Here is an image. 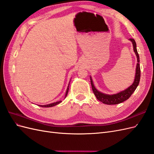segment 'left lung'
I'll use <instances>...</instances> for the list:
<instances>
[{
	"label": "left lung",
	"mask_w": 154,
	"mask_h": 154,
	"mask_svg": "<svg viewBox=\"0 0 154 154\" xmlns=\"http://www.w3.org/2000/svg\"><path fill=\"white\" fill-rule=\"evenodd\" d=\"M129 40L132 42L134 51L136 55L137 60V63L136 70V76H135L134 83L131 85H130L128 88H127V89L120 92L118 93V94H112V95L106 94H104V93H102L98 91L96 89L94 85V83H93L91 77H90L92 91L94 92V95L96 96V98L100 101L102 102L103 103L107 104V105H116V104H119L120 103H122V102L128 100L129 97L131 96V95L133 94V92L135 91V90L136 89L137 87L139 85V81H140V76H141L140 65H139V54L137 53V48H136V41H135L134 39L133 38H130Z\"/></svg>",
	"instance_id": "1"
}]
</instances>
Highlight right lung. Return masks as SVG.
<instances>
[{
    "mask_svg": "<svg viewBox=\"0 0 154 154\" xmlns=\"http://www.w3.org/2000/svg\"><path fill=\"white\" fill-rule=\"evenodd\" d=\"M69 84L67 87V91H66V97L67 96V93H68V91H69ZM62 101H57L55 102V103H51V104H48V105H39L42 107H51V106H55L57 105L58 104H59L60 103H61Z\"/></svg>",
    "mask_w": 154,
    "mask_h": 154,
    "instance_id": "1",
    "label": "right lung"
}]
</instances>
